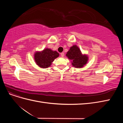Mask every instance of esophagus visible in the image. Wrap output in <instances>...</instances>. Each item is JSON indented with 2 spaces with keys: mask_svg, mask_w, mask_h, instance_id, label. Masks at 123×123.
<instances>
[{
  "mask_svg": "<svg viewBox=\"0 0 123 123\" xmlns=\"http://www.w3.org/2000/svg\"><path fill=\"white\" fill-rule=\"evenodd\" d=\"M61 56L62 57H63L64 56V53H61Z\"/></svg>",
  "mask_w": 123,
  "mask_h": 123,
  "instance_id": "34e87169",
  "label": "esophagus"
}]
</instances>
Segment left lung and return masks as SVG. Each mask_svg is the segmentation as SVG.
Here are the masks:
<instances>
[{
	"label": "left lung",
	"instance_id": "1",
	"mask_svg": "<svg viewBox=\"0 0 123 123\" xmlns=\"http://www.w3.org/2000/svg\"><path fill=\"white\" fill-rule=\"evenodd\" d=\"M66 55L71 61L72 66L75 68H81L86 65L89 60L88 55L83 54L76 44L70 47Z\"/></svg>",
	"mask_w": 123,
	"mask_h": 123
}]
</instances>
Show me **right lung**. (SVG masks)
Instances as JSON below:
<instances>
[{
    "label": "right lung",
    "mask_w": 123,
    "mask_h": 123,
    "mask_svg": "<svg viewBox=\"0 0 123 123\" xmlns=\"http://www.w3.org/2000/svg\"><path fill=\"white\" fill-rule=\"evenodd\" d=\"M59 53L50 48H45L41 51H36L34 54V61L40 68H47L52 65L55 58L59 56Z\"/></svg>",
    "instance_id": "obj_1"
}]
</instances>
